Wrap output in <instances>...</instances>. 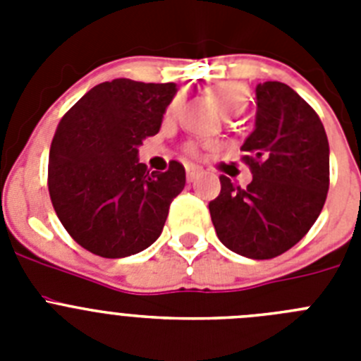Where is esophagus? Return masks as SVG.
I'll return each instance as SVG.
<instances>
[{
	"instance_id": "1",
	"label": "esophagus",
	"mask_w": 361,
	"mask_h": 361,
	"mask_svg": "<svg viewBox=\"0 0 361 361\" xmlns=\"http://www.w3.org/2000/svg\"><path fill=\"white\" fill-rule=\"evenodd\" d=\"M200 168H197V166H188L186 168V177H188V183H193L197 177L200 175Z\"/></svg>"
}]
</instances>
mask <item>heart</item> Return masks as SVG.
I'll return each mask as SVG.
<instances>
[{
    "mask_svg": "<svg viewBox=\"0 0 361 361\" xmlns=\"http://www.w3.org/2000/svg\"><path fill=\"white\" fill-rule=\"evenodd\" d=\"M208 92L213 101H215L216 106H219V110L226 117L238 116L245 108V104H247V90H245V86L240 85V82H219V85H213ZM175 110H177V101H173L168 106V116L175 114ZM188 152L197 153L199 152V146L188 145Z\"/></svg>",
    "mask_w": 361,
    "mask_h": 361,
    "instance_id": "b5f03b06",
    "label": "heart"
}]
</instances>
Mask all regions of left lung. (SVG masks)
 <instances>
[{"label":"left lung","mask_w":361,"mask_h":361,"mask_svg":"<svg viewBox=\"0 0 361 361\" xmlns=\"http://www.w3.org/2000/svg\"><path fill=\"white\" fill-rule=\"evenodd\" d=\"M255 92V130L240 148L253 180L240 188L222 175L209 213L228 250L266 260L317 222L329 190V142L317 111L291 86L266 81Z\"/></svg>","instance_id":"8db88e82"}]
</instances>
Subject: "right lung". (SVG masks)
Instances as JSON below:
<instances>
[{"mask_svg":"<svg viewBox=\"0 0 361 361\" xmlns=\"http://www.w3.org/2000/svg\"><path fill=\"white\" fill-rule=\"evenodd\" d=\"M175 94V82L114 79L86 92L57 126L50 199L70 237L90 253L124 258L161 237L186 171L171 161L164 173H149L139 146L161 130Z\"/></svg>","mask_w":361,"mask_h":361,"instance_id":"add662e5","label":"right lung"}]
</instances>
